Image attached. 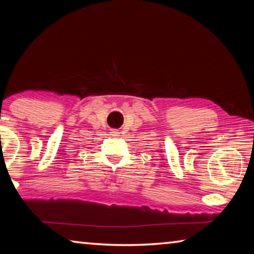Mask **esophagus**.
<instances>
[{"mask_svg": "<svg viewBox=\"0 0 254 254\" xmlns=\"http://www.w3.org/2000/svg\"><path fill=\"white\" fill-rule=\"evenodd\" d=\"M111 133H112V135H119V131L118 130H112Z\"/></svg>", "mask_w": 254, "mask_h": 254, "instance_id": "esophagus-1", "label": "esophagus"}]
</instances>
